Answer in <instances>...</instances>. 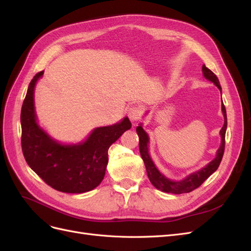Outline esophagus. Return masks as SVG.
Wrapping results in <instances>:
<instances>
[{
  "label": "esophagus",
  "mask_w": 251,
  "mask_h": 251,
  "mask_svg": "<svg viewBox=\"0 0 251 251\" xmlns=\"http://www.w3.org/2000/svg\"><path fill=\"white\" fill-rule=\"evenodd\" d=\"M142 111L138 107H131L127 110V116L131 119L132 123H137V121L141 118Z\"/></svg>",
  "instance_id": "esophagus-1"
}]
</instances>
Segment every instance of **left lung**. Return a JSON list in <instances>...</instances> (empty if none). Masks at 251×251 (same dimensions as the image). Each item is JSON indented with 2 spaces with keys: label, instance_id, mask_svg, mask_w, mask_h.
<instances>
[{
  "label": "left lung",
  "instance_id": "1",
  "mask_svg": "<svg viewBox=\"0 0 251 251\" xmlns=\"http://www.w3.org/2000/svg\"><path fill=\"white\" fill-rule=\"evenodd\" d=\"M202 72H203V76L206 78L207 80L211 81L214 85L220 90V92L222 94V88L221 85H220V81L218 77L216 76V74L209 70L207 67H205L203 65L202 67ZM221 109L222 113L224 116V125L220 131V136H221V143H220V147L216 153V157L212 159V160L207 163L204 168L196 171L194 173L188 174L186 177L182 178L180 180H173L170 179L163 175L160 171L157 169V166L155 165L154 161L151 160L149 148H150V137L148 133L143 130L142 124H140L137 127H136V132L138 134L139 137V151H140V155L142 160L144 162V165H146L147 173H148V177L151 181V183L153 184L157 189L164 193H171V194H184V193H189L194 191L197 187H199L203 182L206 180L211 174H214L217 169L219 168L220 163H221L222 157L224 154V148H225V134H226V128H227V116H226V110L223 104H221ZM148 114V112L146 113Z\"/></svg>",
  "mask_w": 251,
  "mask_h": 251
}]
</instances>
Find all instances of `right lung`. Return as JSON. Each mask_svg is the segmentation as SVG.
I'll return each mask as SVG.
<instances>
[{"label": "right lung", "mask_w": 251, "mask_h": 251, "mask_svg": "<svg viewBox=\"0 0 251 251\" xmlns=\"http://www.w3.org/2000/svg\"><path fill=\"white\" fill-rule=\"evenodd\" d=\"M44 71L30 81L21 111L22 150L26 162L35 174L56 191L82 194L100 184L108 165V151L132 125L126 116L118 123L98 126L86 139L63 143L45 131L37 120L34 90Z\"/></svg>", "instance_id": "right-lung-1"}]
</instances>
